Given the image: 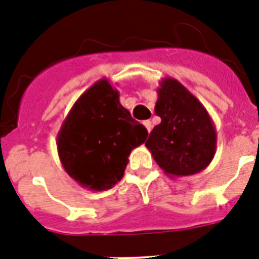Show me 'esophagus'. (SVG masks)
Wrapping results in <instances>:
<instances>
[{"mask_svg":"<svg viewBox=\"0 0 259 259\" xmlns=\"http://www.w3.org/2000/svg\"><path fill=\"white\" fill-rule=\"evenodd\" d=\"M143 125H145V127H146L147 129V132H151V127H153V125H151V121H149V119H147V121H143Z\"/></svg>","mask_w":259,"mask_h":259,"instance_id":"34e87169","label":"esophagus"}]
</instances>
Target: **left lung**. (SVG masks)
Masks as SVG:
<instances>
[{
    "instance_id": "1",
    "label": "left lung",
    "mask_w": 259,
    "mask_h": 259,
    "mask_svg": "<svg viewBox=\"0 0 259 259\" xmlns=\"http://www.w3.org/2000/svg\"><path fill=\"white\" fill-rule=\"evenodd\" d=\"M155 114L160 123L150 133L146 147L166 175L188 177L204 168L216 153L217 133L209 113L172 77L160 80Z\"/></svg>"
}]
</instances>
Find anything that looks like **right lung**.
Returning a JSON list of instances; mask_svg holds the SVG:
<instances>
[{
	"label": "right lung",
	"instance_id": "add662e5",
	"mask_svg": "<svg viewBox=\"0 0 259 259\" xmlns=\"http://www.w3.org/2000/svg\"><path fill=\"white\" fill-rule=\"evenodd\" d=\"M147 134L121 105L118 91L101 79L73 104L56 146L64 170L76 183L105 191L122 179L132 150L142 145Z\"/></svg>",
	"mask_w": 259,
	"mask_h": 259
}]
</instances>
